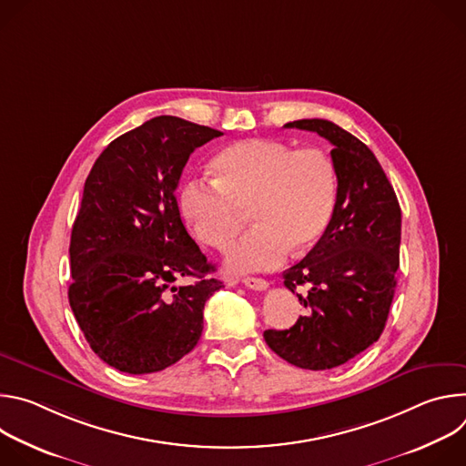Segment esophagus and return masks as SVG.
I'll return each instance as SVG.
<instances>
[{
	"instance_id": "esophagus-1",
	"label": "esophagus",
	"mask_w": 466,
	"mask_h": 466,
	"mask_svg": "<svg viewBox=\"0 0 466 466\" xmlns=\"http://www.w3.org/2000/svg\"><path fill=\"white\" fill-rule=\"evenodd\" d=\"M241 282H243V286H247L248 289H256V291H263V289H268V286H269L268 280H265V279H256V277H247V279H243Z\"/></svg>"
}]
</instances>
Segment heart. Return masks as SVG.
<instances>
[{
	"label": "heart",
	"mask_w": 466,
	"mask_h": 466,
	"mask_svg": "<svg viewBox=\"0 0 466 466\" xmlns=\"http://www.w3.org/2000/svg\"><path fill=\"white\" fill-rule=\"evenodd\" d=\"M212 169L216 180L189 177L180 184L178 212L198 241L225 250L248 208L254 227L228 256L232 271L273 269L289 248L309 250L334 216L338 173L320 149L248 138L221 149Z\"/></svg>",
	"instance_id": "b5f03b06"
}]
</instances>
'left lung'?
Returning a JSON list of instances; mask_svg holds the SVG:
<instances>
[{
    "mask_svg": "<svg viewBox=\"0 0 466 466\" xmlns=\"http://www.w3.org/2000/svg\"><path fill=\"white\" fill-rule=\"evenodd\" d=\"M289 128L317 132L338 173L334 216L317 245L284 273L306 315L263 339L288 363L334 369L376 343L387 322L400 263L402 212L372 151L328 119H299Z\"/></svg>",
    "mask_w": 466,
    "mask_h": 466,
    "instance_id": "8db88e82",
    "label": "left lung"
}]
</instances>
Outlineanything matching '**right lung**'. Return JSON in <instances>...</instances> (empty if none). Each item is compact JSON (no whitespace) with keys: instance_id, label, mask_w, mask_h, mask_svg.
<instances>
[{"instance_id":"add662e5","label":"right lung","mask_w":466,"mask_h":466,"mask_svg":"<svg viewBox=\"0 0 466 466\" xmlns=\"http://www.w3.org/2000/svg\"><path fill=\"white\" fill-rule=\"evenodd\" d=\"M221 135L153 117L110 142L85 182L68 299L90 349L121 372L164 370L201 339L223 282L186 232L175 189L189 155ZM182 276L192 282L175 287Z\"/></svg>"}]
</instances>
